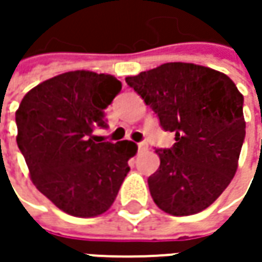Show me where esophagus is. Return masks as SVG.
<instances>
[{
    "label": "esophagus",
    "instance_id": "esophagus-1",
    "mask_svg": "<svg viewBox=\"0 0 262 262\" xmlns=\"http://www.w3.org/2000/svg\"><path fill=\"white\" fill-rule=\"evenodd\" d=\"M148 148V144H147L146 141H143V143H138V151H144Z\"/></svg>",
    "mask_w": 262,
    "mask_h": 262
}]
</instances>
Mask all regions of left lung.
Returning a JSON list of instances; mask_svg holds the SVG:
<instances>
[{"label":"left lung","mask_w":262,"mask_h":262,"mask_svg":"<svg viewBox=\"0 0 262 262\" xmlns=\"http://www.w3.org/2000/svg\"><path fill=\"white\" fill-rule=\"evenodd\" d=\"M175 133L172 148H157L160 166L148 178L156 206L191 216L211 206L236 173L245 138L244 96L223 73L189 62H166L125 78Z\"/></svg>","instance_id":"obj_1"}]
</instances>
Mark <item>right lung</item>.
<instances>
[{"label":"right lung","mask_w":262,"mask_h":262,"mask_svg":"<svg viewBox=\"0 0 262 262\" xmlns=\"http://www.w3.org/2000/svg\"><path fill=\"white\" fill-rule=\"evenodd\" d=\"M121 87L111 74L68 71L27 92L15 112L17 146L33 185L67 214H103L129 172L136 143L93 136Z\"/></svg>","instance_id":"obj_1"}]
</instances>
